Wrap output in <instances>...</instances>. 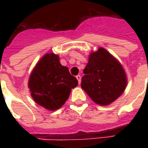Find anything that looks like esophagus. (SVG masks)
<instances>
[{"label": "esophagus", "instance_id": "obj_1", "mask_svg": "<svg viewBox=\"0 0 148 148\" xmlns=\"http://www.w3.org/2000/svg\"><path fill=\"white\" fill-rule=\"evenodd\" d=\"M76 77H77V81H78V84H81V75H77Z\"/></svg>", "mask_w": 148, "mask_h": 148}]
</instances>
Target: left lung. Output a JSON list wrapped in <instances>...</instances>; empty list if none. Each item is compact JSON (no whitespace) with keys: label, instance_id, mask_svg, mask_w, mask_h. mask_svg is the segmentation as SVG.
I'll use <instances>...</instances> for the list:
<instances>
[{"label":"left lung","instance_id":"left-lung-1","mask_svg":"<svg viewBox=\"0 0 148 148\" xmlns=\"http://www.w3.org/2000/svg\"><path fill=\"white\" fill-rule=\"evenodd\" d=\"M84 74L81 88L95 103L102 106L117 100L127 83L121 63L103 47L89 55Z\"/></svg>","mask_w":148,"mask_h":148}]
</instances>
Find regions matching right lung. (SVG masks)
<instances>
[{"label": "right lung", "instance_id": "1", "mask_svg": "<svg viewBox=\"0 0 148 148\" xmlns=\"http://www.w3.org/2000/svg\"><path fill=\"white\" fill-rule=\"evenodd\" d=\"M78 84L67 67L60 64L58 55L46 53L37 63L28 81L31 97L36 103L49 110L61 108L72 88Z\"/></svg>", "mask_w": 148, "mask_h": 148}]
</instances>
